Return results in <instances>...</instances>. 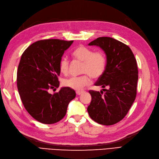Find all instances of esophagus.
I'll list each match as a JSON object with an SVG mask.
<instances>
[{
	"mask_svg": "<svg viewBox=\"0 0 159 159\" xmlns=\"http://www.w3.org/2000/svg\"><path fill=\"white\" fill-rule=\"evenodd\" d=\"M83 93H84L83 91H77V92H76V94H77V95H80V94H82Z\"/></svg>",
	"mask_w": 159,
	"mask_h": 159,
	"instance_id": "obj_1",
	"label": "esophagus"
}]
</instances>
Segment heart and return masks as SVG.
<instances>
[{"instance_id": "heart-1", "label": "heart", "mask_w": 159, "mask_h": 159, "mask_svg": "<svg viewBox=\"0 0 159 159\" xmlns=\"http://www.w3.org/2000/svg\"><path fill=\"white\" fill-rule=\"evenodd\" d=\"M74 58L82 61V72L85 73L79 77H70L62 81V84L69 89L77 91L82 90L90 82V76L93 79H98L104 73L107 65L105 54L102 51L93 52L90 48L84 45H79L72 52ZM69 61L66 58L60 61L59 69L63 74H67Z\"/></svg>"}]
</instances>
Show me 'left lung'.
<instances>
[{
	"label": "left lung",
	"instance_id": "left-lung-1",
	"mask_svg": "<svg viewBox=\"0 0 159 159\" xmlns=\"http://www.w3.org/2000/svg\"><path fill=\"white\" fill-rule=\"evenodd\" d=\"M89 45L100 47L106 54L104 73L94 84L108 88L90 90L92 100L88 112L94 121L103 125H112L125 117L135 99L138 69L133 52L126 44L111 37H102Z\"/></svg>",
	"mask_w": 159,
	"mask_h": 159
}]
</instances>
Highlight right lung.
I'll return each mask as SVG.
<instances>
[{"instance_id": "add662e5", "label": "right lung", "mask_w": 159, "mask_h": 159, "mask_svg": "<svg viewBox=\"0 0 159 159\" xmlns=\"http://www.w3.org/2000/svg\"><path fill=\"white\" fill-rule=\"evenodd\" d=\"M73 41L44 39L34 42L24 52L17 72V86L29 114L43 124H54L65 117L75 90L61 88L52 94L49 90L59 87L60 61Z\"/></svg>"}]
</instances>
